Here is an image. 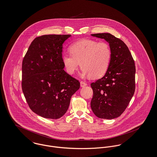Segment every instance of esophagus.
I'll use <instances>...</instances> for the list:
<instances>
[{"mask_svg": "<svg viewBox=\"0 0 157 157\" xmlns=\"http://www.w3.org/2000/svg\"><path fill=\"white\" fill-rule=\"evenodd\" d=\"M80 84H81V87H84V86L87 85V84L85 83L84 81H81Z\"/></svg>", "mask_w": 157, "mask_h": 157, "instance_id": "obj_1", "label": "esophagus"}]
</instances>
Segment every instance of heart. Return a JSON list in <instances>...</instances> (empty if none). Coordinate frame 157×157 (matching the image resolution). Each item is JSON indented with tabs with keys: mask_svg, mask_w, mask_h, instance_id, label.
<instances>
[{
	"mask_svg": "<svg viewBox=\"0 0 157 157\" xmlns=\"http://www.w3.org/2000/svg\"><path fill=\"white\" fill-rule=\"evenodd\" d=\"M69 51L71 55L64 54L62 57L64 67L69 74L73 75L79 65L82 67L81 75L90 76L93 79L100 78L107 72L112 52L106 42L82 39L72 44Z\"/></svg>",
	"mask_w": 157,
	"mask_h": 157,
	"instance_id": "1",
	"label": "heart"
}]
</instances>
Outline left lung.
Listing matches in <instances>:
<instances>
[{
    "label": "left lung",
    "instance_id": "8db88e82",
    "mask_svg": "<svg viewBox=\"0 0 157 157\" xmlns=\"http://www.w3.org/2000/svg\"><path fill=\"white\" fill-rule=\"evenodd\" d=\"M91 35L104 39L109 44L112 52L107 72L91 84L93 90L91 108L99 118H118L127 108L135 91L134 61L121 39L108 33Z\"/></svg>",
    "mask_w": 157,
    "mask_h": 157
}]
</instances>
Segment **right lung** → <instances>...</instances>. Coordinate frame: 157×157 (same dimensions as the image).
<instances>
[{
  "label": "right lung",
  "instance_id": "obj_1",
  "mask_svg": "<svg viewBox=\"0 0 157 157\" xmlns=\"http://www.w3.org/2000/svg\"><path fill=\"white\" fill-rule=\"evenodd\" d=\"M71 35L37 37L22 64V90L30 109L48 119H59L69 108L79 81L64 71L63 44Z\"/></svg>",
  "mask_w": 157,
  "mask_h": 157
}]
</instances>
